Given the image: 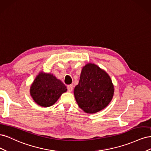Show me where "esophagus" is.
<instances>
[{"instance_id": "1", "label": "esophagus", "mask_w": 151, "mask_h": 151, "mask_svg": "<svg viewBox=\"0 0 151 151\" xmlns=\"http://www.w3.org/2000/svg\"><path fill=\"white\" fill-rule=\"evenodd\" d=\"M72 90H73V86L68 85L67 86V91H68V92H72Z\"/></svg>"}]
</instances>
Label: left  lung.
Masks as SVG:
<instances>
[{"instance_id":"8db88e82","label":"left lung","mask_w":151,"mask_h":151,"mask_svg":"<svg viewBox=\"0 0 151 151\" xmlns=\"http://www.w3.org/2000/svg\"><path fill=\"white\" fill-rule=\"evenodd\" d=\"M114 86L108 73L97 65L88 63L82 68L79 84L74 88L76 102L87 113L104 109L112 100Z\"/></svg>"}]
</instances>
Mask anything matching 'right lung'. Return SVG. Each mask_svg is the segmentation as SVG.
<instances>
[{
  "instance_id": "1",
  "label": "right lung",
  "mask_w": 151,
  "mask_h": 151,
  "mask_svg": "<svg viewBox=\"0 0 151 151\" xmlns=\"http://www.w3.org/2000/svg\"><path fill=\"white\" fill-rule=\"evenodd\" d=\"M67 91V87L60 80L52 74L42 71L31 84L29 93L36 104L46 108L55 103Z\"/></svg>"
}]
</instances>
